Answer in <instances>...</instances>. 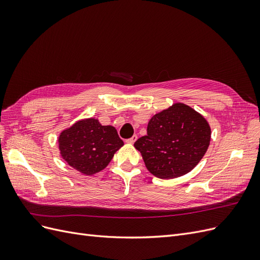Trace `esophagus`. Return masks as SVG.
I'll return each instance as SVG.
<instances>
[{"mask_svg":"<svg viewBox=\"0 0 260 260\" xmlns=\"http://www.w3.org/2000/svg\"><path fill=\"white\" fill-rule=\"evenodd\" d=\"M138 140V137L137 136H133L132 138H130V139H128V140H125V142H127L128 144H133L136 142V141Z\"/></svg>","mask_w":260,"mask_h":260,"instance_id":"34e87169","label":"esophagus"}]
</instances>
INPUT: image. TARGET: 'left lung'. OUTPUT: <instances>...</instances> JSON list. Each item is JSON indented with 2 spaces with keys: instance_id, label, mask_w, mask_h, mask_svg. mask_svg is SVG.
I'll return each instance as SVG.
<instances>
[{
  "instance_id": "1",
  "label": "left lung",
  "mask_w": 260,
  "mask_h": 260,
  "mask_svg": "<svg viewBox=\"0 0 260 260\" xmlns=\"http://www.w3.org/2000/svg\"><path fill=\"white\" fill-rule=\"evenodd\" d=\"M210 138L205 117L191 106L175 103L149 119L147 135L135 147L152 175L175 179L196 167L207 152Z\"/></svg>"
}]
</instances>
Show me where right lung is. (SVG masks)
<instances>
[{"mask_svg": "<svg viewBox=\"0 0 260 260\" xmlns=\"http://www.w3.org/2000/svg\"><path fill=\"white\" fill-rule=\"evenodd\" d=\"M61 158L84 176L107 167L123 142L113 125H102L96 118H83L58 136Z\"/></svg>", "mask_w": 260, "mask_h": 260, "instance_id": "1", "label": "right lung"}]
</instances>
